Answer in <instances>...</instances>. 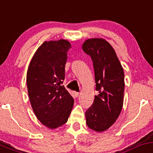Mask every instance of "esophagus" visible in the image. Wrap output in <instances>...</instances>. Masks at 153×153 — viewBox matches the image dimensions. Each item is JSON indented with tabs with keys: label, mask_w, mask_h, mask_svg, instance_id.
Segmentation results:
<instances>
[{
	"label": "esophagus",
	"mask_w": 153,
	"mask_h": 153,
	"mask_svg": "<svg viewBox=\"0 0 153 153\" xmlns=\"http://www.w3.org/2000/svg\"><path fill=\"white\" fill-rule=\"evenodd\" d=\"M74 96L75 97H78L79 95V93H78V92H74Z\"/></svg>",
	"instance_id": "obj_1"
}]
</instances>
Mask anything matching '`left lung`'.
<instances>
[{
    "label": "left lung",
    "mask_w": 153,
    "mask_h": 153,
    "mask_svg": "<svg viewBox=\"0 0 153 153\" xmlns=\"http://www.w3.org/2000/svg\"><path fill=\"white\" fill-rule=\"evenodd\" d=\"M91 57L95 71L96 90L99 94L85 111L88 127L102 132L111 127L122 110L124 96V71L111 44L103 39H90L82 44Z\"/></svg>",
    "instance_id": "1"
}]
</instances>
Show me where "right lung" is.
Here are the masks:
<instances>
[{
	"label": "right lung",
	"mask_w": 153,
	"mask_h": 153,
	"mask_svg": "<svg viewBox=\"0 0 153 153\" xmlns=\"http://www.w3.org/2000/svg\"><path fill=\"white\" fill-rule=\"evenodd\" d=\"M67 40L44 42L32 57L27 72V88L31 106L39 121L55 129L67 122L74 98L63 85Z\"/></svg>",
	"instance_id": "right-lung-1"
}]
</instances>
